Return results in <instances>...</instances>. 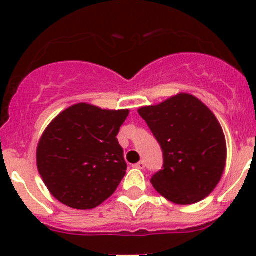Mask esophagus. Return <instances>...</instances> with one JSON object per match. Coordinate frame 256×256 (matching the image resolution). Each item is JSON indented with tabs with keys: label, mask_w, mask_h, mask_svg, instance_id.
Masks as SVG:
<instances>
[{
	"label": "esophagus",
	"mask_w": 256,
	"mask_h": 256,
	"mask_svg": "<svg viewBox=\"0 0 256 256\" xmlns=\"http://www.w3.org/2000/svg\"><path fill=\"white\" fill-rule=\"evenodd\" d=\"M134 166H136V168H137V169H144V166H146V164H144V160H141V162H137V164H136Z\"/></svg>",
	"instance_id": "34e87169"
}]
</instances>
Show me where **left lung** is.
Returning a JSON list of instances; mask_svg holds the SVG:
<instances>
[{
  "mask_svg": "<svg viewBox=\"0 0 256 256\" xmlns=\"http://www.w3.org/2000/svg\"><path fill=\"white\" fill-rule=\"evenodd\" d=\"M138 114L160 144L164 165L151 178L166 200L191 205L209 196L222 178L227 144L216 115L198 97L178 94Z\"/></svg>",
  "mask_w": 256,
  "mask_h": 256,
  "instance_id": "1",
  "label": "left lung"
}]
</instances>
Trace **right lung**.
<instances>
[{
  "mask_svg": "<svg viewBox=\"0 0 256 256\" xmlns=\"http://www.w3.org/2000/svg\"><path fill=\"white\" fill-rule=\"evenodd\" d=\"M128 114L80 102L47 126L37 146V168L56 200L87 210L114 194L126 170L116 136Z\"/></svg>",
  "mask_w": 256,
  "mask_h": 256,
  "instance_id": "1",
  "label": "right lung"
}]
</instances>
